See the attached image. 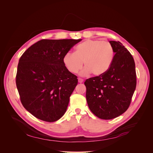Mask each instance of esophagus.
<instances>
[{
	"mask_svg": "<svg viewBox=\"0 0 153 153\" xmlns=\"http://www.w3.org/2000/svg\"><path fill=\"white\" fill-rule=\"evenodd\" d=\"M83 81H84V80L82 79H81V78H79L78 79V82L79 83H82V82H83Z\"/></svg>",
	"mask_w": 153,
	"mask_h": 153,
	"instance_id": "1",
	"label": "esophagus"
}]
</instances>
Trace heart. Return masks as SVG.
<instances>
[{
  "mask_svg": "<svg viewBox=\"0 0 153 153\" xmlns=\"http://www.w3.org/2000/svg\"><path fill=\"white\" fill-rule=\"evenodd\" d=\"M114 57V49L109 42L100 39H87L77 45L74 53L63 56L62 63L71 74H76L82 67L81 75L103 74L109 69Z\"/></svg>",
  "mask_w": 153,
  "mask_h": 153,
  "instance_id": "1",
  "label": "heart"
}]
</instances>
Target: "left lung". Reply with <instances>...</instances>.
<instances>
[{"label": "left lung", "mask_w": 153, "mask_h": 153, "mask_svg": "<svg viewBox=\"0 0 153 153\" xmlns=\"http://www.w3.org/2000/svg\"><path fill=\"white\" fill-rule=\"evenodd\" d=\"M115 53L109 69L84 82L91 111L99 118L110 120L130 107L136 86L135 63L131 53L120 42L110 41Z\"/></svg>", "instance_id": "8db88e82"}]
</instances>
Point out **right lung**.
<instances>
[{
	"mask_svg": "<svg viewBox=\"0 0 153 153\" xmlns=\"http://www.w3.org/2000/svg\"><path fill=\"white\" fill-rule=\"evenodd\" d=\"M81 39H42L19 59L16 85L20 101L36 118L54 122L65 114L77 77L62 63V57Z\"/></svg>",
	"mask_w": 153,
	"mask_h": 153,
	"instance_id": "right-lung-1",
	"label": "right lung"
}]
</instances>
